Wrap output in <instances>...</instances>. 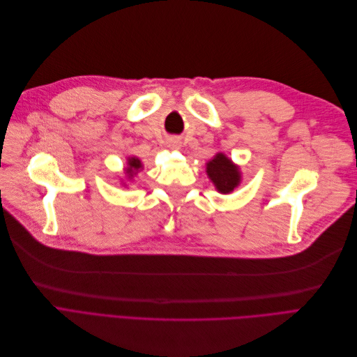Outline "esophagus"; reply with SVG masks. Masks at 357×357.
<instances>
[{"instance_id": "esophagus-1", "label": "esophagus", "mask_w": 357, "mask_h": 357, "mask_svg": "<svg viewBox=\"0 0 357 357\" xmlns=\"http://www.w3.org/2000/svg\"><path fill=\"white\" fill-rule=\"evenodd\" d=\"M169 146H172V148H180V141H177V139H173L172 142H169Z\"/></svg>"}]
</instances>
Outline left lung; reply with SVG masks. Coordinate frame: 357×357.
<instances>
[{
    "instance_id": "8db88e82",
    "label": "left lung",
    "mask_w": 357,
    "mask_h": 357,
    "mask_svg": "<svg viewBox=\"0 0 357 357\" xmlns=\"http://www.w3.org/2000/svg\"><path fill=\"white\" fill-rule=\"evenodd\" d=\"M206 174L216 192L222 195L232 193L243 181L240 165H236L224 152H218L206 162Z\"/></svg>"
}]
</instances>
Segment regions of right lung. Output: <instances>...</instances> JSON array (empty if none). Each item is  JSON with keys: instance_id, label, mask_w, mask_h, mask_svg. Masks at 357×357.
I'll use <instances>...</instances> for the list:
<instances>
[{"instance_id": "obj_1", "label": "right lung", "mask_w": 357, "mask_h": 357, "mask_svg": "<svg viewBox=\"0 0 357 357\" xmlns=\"http://www.w3.org/2000/svg\"><path fill=\"white\" fill-rule=\"evenodd\" d=\"M144 169V164H142V161L138 158V157H133V155H130V157H128L126 158V164H125V167H123V174H125V177L123 178H121L122 180V185H126L130 183V181H133V178L138 176V173L139 172H142Z\"/></svg>"}]
</instances>
